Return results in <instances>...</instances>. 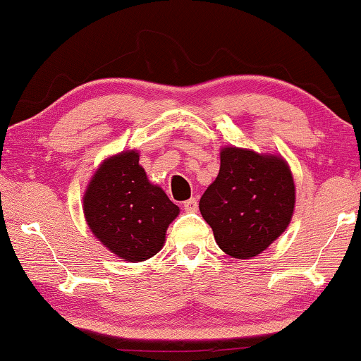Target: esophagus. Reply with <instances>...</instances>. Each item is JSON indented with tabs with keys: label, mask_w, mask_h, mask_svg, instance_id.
Returning <instances> with one entry per match:
<instances>
[{
	"label": "esophagus",
	"mask_w": 361,
	"mask_h": 361,
	"mask_svg": "<svg viewBox=\"0 0 361 361\" xmlns=\"http://www.w3.org/2000/svg\"><path fill=\"white\" fill-rule=\"evenodd\" d=\"M183 207H185V211H188V212L197 211V200L196 197H191V200L183 202Z\"/></svg>",
	"instance_id": "34e87169"
}]
</instances>
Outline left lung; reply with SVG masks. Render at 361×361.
Returning <instances> with one entry per match:
<instances>
[{
  "label": "left lung",
  "instance_id": "left-lung-1",
  "mask_svg": "<svg viewBox=\"0 0 361 361\" xmlns=\"http://www.w3.org/2000/svg\"><path fill=\"white\" fill-rule=\"evenodd\" d=\"M296 186L288 161L278 154L222 147L217 178L201 196L200 211L222 252L257 257L291 222Z\"/></svg>",
  "mask_w": 361,
  "mask_h": 361
}]
</instances>
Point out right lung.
<instances>
[{
    "label": "right lung",
    "instance_id": "1",
    "mask_svg": "<svg viewBox=\"0 0 361 361\" xmlns=\"http://www.w3.org/2000/svg\"><path fill=\"white\" fill-rule=\"evenodd\" d=\"M93 235L124 262H145L161 250L180 207L147 178L139 152L124 150L101 161L83 195Z\"/></svg>",
    "mask_w": 361,
    "mask_h": 361
}]
</instances>
